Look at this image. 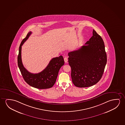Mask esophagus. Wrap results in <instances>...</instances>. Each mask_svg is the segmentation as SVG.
Listing matches in <instances>:
<instances>
[{"label": "esophagus", "instance_id": "34e87169", "mask_svg": "<svg viewBox=\"0 0 125 125\" xmlns=\"http://www.w3.org/2000/svg\"><path fill=\"white\" fill-rule=\"evenodd\" d=\"M64 62H65V63H67V61H68V60H67V57H65V58H64Z\"/></svg>", "mask_w": 125, "mask_h": 125}]
</instances>
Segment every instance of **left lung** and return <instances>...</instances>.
I'll use <instances>...</instances> for the list:
<instances>
[{
  "instance_id": "obj_1",
  "label": "left lung",
  "mask_w": 125,
  "mask_h": 125,
  "mask_svg": "<svg viewBox=\"0 0 125 125\" xmlns=\"http://www.w3.org/2000/svg\"><path fill=\"white\" fill-rule=\"evenodd\" d=\"M68 54L71 76L76 86L90 87L101 80L107 63V54L103 40L94 30L85 45Z\"/></svg>"
}]
</instances>
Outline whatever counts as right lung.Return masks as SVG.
Masks as SVG:
<instances>
[{
	"mask_svg": "<svg viewBox=\"0 0 125 125\" xmlns=\"http://www.w3.org/2000/svg\"><path fill=\"white\" fill-rule=\"evenodd\" d=\"M32 32H29L25 38L22 41L19 48L18 64L23 77L31 86L39 89H46L52 87L56 82L58 72L64 64L63 56L53 58L45 69L38 73L29 72L24 67L21 60V46L28 39Z\"/></svg>",
	"mask_w": 125,
	"mask_h": 125,
	"instance_id": "obj_1",
	"label": "right lung"
}]
</instances>
